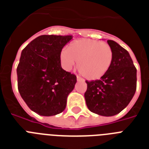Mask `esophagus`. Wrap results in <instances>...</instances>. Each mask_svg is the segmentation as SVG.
<instances>
[{"label": "esophagus", "instance_id": "1", "mask_svg": "<svg viewBox=\"0 0 149 149\" xmlns=\"http://www.w3.org/2000/svg\"><path fill=\"white\" fill-rule=\"evenodd\" d=\"M77 81H82V82H83V81H84L83 79L81 78V77H77Z\"/></svg>", "mask_w": 149, "mask_h": 149}]
</instances>
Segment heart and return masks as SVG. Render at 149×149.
Here are the masks:
<instances>
[{
	"mask_svg": "<svg viewBox=\"0 0 149 149\" xmlns=\"http://www.w3.org/2000/svg\"><path fill=\"white\" fill-rule=\"evenodd\" d=\"M113 59V52L105 42L89 39L73 41L67 49L60 53V60L66 70H70L78 62L79 72L87 79L102 77L109 70Z\"/></svg>",
	"mask_w": 149,
	"mask_h": 149,
	"instance_id": "1",
	"label": "heart"
}]
</instances>
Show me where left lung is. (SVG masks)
<instances>
[{
	"mask_svg": "<svg viewBox=\"0 0 149 149\" xmlns=\"http://www.w3.org/2000/svg\"><path fill=\"white\" fill-rule=\"evenodd\" d=\"M113 52L109 70L100 79L86 81V106L92 112L112 116L123 111L135 95L136 68L129 52L113 40H107Z\"/></svg>",
	"mask_w": 149,
	"mask_h": 149,
	"instance_id": "1",
	"label": "left lung"
}]
</instances>
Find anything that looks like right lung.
Masks as SVG:
<instances>
[{
    "mask_svg": "<svg viewBox=\"0 0 149 149\" xmlns=\"http://www.w3.org/2000/svg\"><path fill=\"white\" fill-rule=\"evenodd\" d=\"M72 36L42 35L21 52L17 68L18 90L29 108L40 116L62 112L77 77L62 68L60 53Z\"/></svg>",
    "mask_w": 149,
    "mask_h": 149,
    "instance_id": "1",
    "label": "right lung"
}]
</instances>
